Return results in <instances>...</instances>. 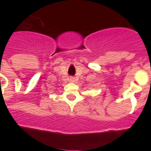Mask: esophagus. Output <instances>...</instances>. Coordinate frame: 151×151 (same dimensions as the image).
Instances as JSON below:
<instances>
[{"label": "esophagus", "instance_id": "obj_1", "mask_svg": "<svg viewBox=\"0 0 151 151\" xmlns=\"http://www.w3.org/2000/svg\"><path fill=\"white\" fill-rule=\"evenodd\" d=\"M76 81V78H75V77L71 76L70 78H69V82H75Z\"/></svg>", "mask_w": 151, "mask_h": 151}]
</instances>
